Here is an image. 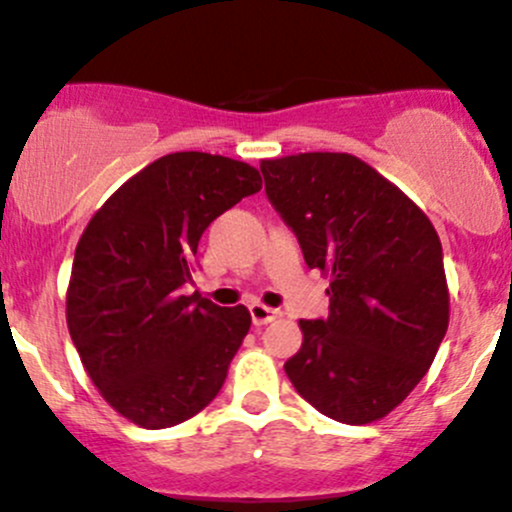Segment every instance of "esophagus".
<instances>
[{"label":"esophagus","mask_w":512,"mask_h":512,"mask_svg":"<svg viewBox=\"0 0 512 512\" xmlns=\"http://www.w3.org/2000/svg\"><path fill=\"white\" fill-rule=\"evenodd\" d=\"M250 316H252V324L255 326H265V324H270V321L279 319V316H282V311L272 309V306H265V304H252Z\"/></svg>","instance_id":"1"}]
</instances>
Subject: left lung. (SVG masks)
Here are the masks:
<instances>
[{"mask_svg":"<svg viewBox=\"0 0 512 512\" xmlns=\"http://www.w3.org/2000/svg\"><path fill=\"white\" fill-rule=\"evenodd\" d=\"M260 169L306 265L331 282L326 319L299 321L304 341L287 378L336 422H378L427 375L449 326L437 230L353 154H292Z\"/></svg>","mask_w":512,"mask_h":512,"instance_id":"obj_1","label":"left lung"}]
</instances>
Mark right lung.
I'll return each instance as SVG.
<instances>
[{
	"instance_id": "obj_1",
	"label": "right lung",
	"mask_w": 512,
	"mask_h": 512,
	"mask_svg": "<svg viewBox=\"0 0 512 512\" xmlns=\"http://www.w3.org/2000/svg\"><path fill=\"white\" fill-rule=\"evenodd\" d=\"M262 176L206 152L166 154L95 211L75 247L66 321L102 400L144 429L213 402L250 331V311L181 294L203 230Z\"/></svg>"
}]
</instances>
